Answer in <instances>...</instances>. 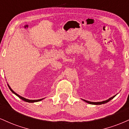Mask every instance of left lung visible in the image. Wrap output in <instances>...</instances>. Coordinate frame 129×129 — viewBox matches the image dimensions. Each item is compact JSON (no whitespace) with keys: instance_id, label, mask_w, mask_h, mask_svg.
<instances>
[{"instance_id":"left-lung-1","label":"left lung","mask_w":129,"mask_h":129,"mask_svg":"<svg viewBox=\"0 0 129 129\" xmlns=\"http://www.w3.org/2000/svg\"><path fill=\"white\" fill-rule=\"evenodd\" d=\"M115 96H116V95H115ZM115 96H113V97L110 98H109V100H106V101H102V102H97V103H93V102H90V101H85V100H84V101H85V102H86V103H87L90 104L100 105V104H105V103H108V102L110 101L111 100H112V99H113V98Z\"/></svg>"}]
</instances>
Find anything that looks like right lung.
<instances>
[{"instance_id": "obj_1", "label": "right lung", "mask_w": 129, "mask_h": 129, "mask_svg": "<svg viewBox=\"0 0 129 129\" xmlns=\"http://www.w3.org/2000/svg\"><path fill=\"white\" fill-rule=\"evenodd\" d=\"M8 87L9 88H10V90H11V91H12V92L14 93V94H15L16 96H18L19 98H20L21 99V100H22L23 101H25V102H28V103H35V102H38V101H41V100H42L43 99H41V100H28V99H26V98H23V97H22V96H19V94H17V93H16L15 92H14V91H13V90L11 89V88H10V87L8 85Z\"/></svg>"}]
</instances>
